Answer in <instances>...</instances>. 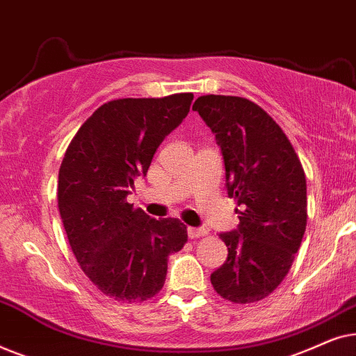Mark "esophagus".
Returning a JSON list of instances; mask_svg holds the SVG:
<instances>
[{
    "label": "esophagus",
    "mask_w": 356,
    "mask_h": 356,
    "mask_svg": "<svg viewBox=\"0 0 356 356\" xmlns=\"http://www.w3.org/2000/svg\"><path fill=\"white\" fill-rule=\"evenodd\" d=\"M207 235V230L206 228H194V227H189L188 228V236L194 240V238H199V236H206Z\"/></svg>",
    "instance_id": "1"
}]
</instances>
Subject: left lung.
Returning a JSON list of instances; mask_svg holds the SVG:
<instances>
[{
    "mask_svg": "<svg viewBox=\"0 0 356 356\" xmlns=\"http://www.w3.org/2000/svg\"><path fill=\"white\" fill-rule=\"evenodd\" d=\"M193 110L216 134L228 196L240 206L238 230L220 235L228 257L211 275L212 286L232 303H254L282 284L303 240L308 222L303 165L280 126L254 102L202 95Z\"/></svg>",
    "mask_w": 356,
    "mask_h": 356,
    "instance_id": "8db88e82",
    "label": "left lung"
}]
</instances>
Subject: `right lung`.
<instances>
[{
    "label": "right lung",
    "instance_id": "add662e5",
    "mask_svg": "<svg viewBox=\"0 0 356 356\" xmlns=\"http://www.w3.org/2000/svg\"><path fill=\"white\" fill-rule=\"evenodd\" d=\"M194 95L118 99L99 106L67 145L58 209L77 264L102 293L145 301L162 290L167 261L186 245L179 218H152L126 202L154 154L186 118Z\"/></svg>",
    "mask_w": 356,
    "mask_h": 356
}]
</instances>
